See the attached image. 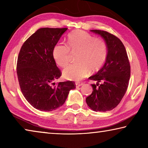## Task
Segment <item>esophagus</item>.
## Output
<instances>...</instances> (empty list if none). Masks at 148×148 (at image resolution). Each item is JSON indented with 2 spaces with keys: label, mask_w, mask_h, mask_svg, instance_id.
I'll return each mask as SVG.
<instances>
[{
  "label": "esophagus",
  "mask_w": 148,
  "mask_h": 148,
  "mask_svg": "<svg viewBox=\"0 0 148 148\" xmlns=\"http://www.w3.org/2000/svg\"><path fill=\"white\" fill-rule=\"evenodd\" d=\"M83 84L84 83H82V82H77V83H76V87H79L80 86H82Z\"/></svg>",
  "instance_id": "obj_1"
}]
</instances>
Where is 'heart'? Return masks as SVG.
<instances>
[{"instance_id":"b5f03b06","label":"heart","mask_w":148,"mask_h":148,"mask_svg":"<svg viewBox=\"0 0 148 148\" xmlns=\"http://www.w3.org/2000/svg\"><path fill=\"white\" fill-rule=\"evenodd\" d=\"M68 45L57 44L53 49V57L61 67L69 62L71 51L78 52L76 57L77 62L66 67L62 71L64 78L79 81L88 75L89 71H98L107 59L108 49L106 41L82 30H76L69 34Z\"/></svg>"}]
</instances>
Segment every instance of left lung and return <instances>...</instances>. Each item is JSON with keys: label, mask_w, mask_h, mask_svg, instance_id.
Segmentation results:
<instances>
[{"label": "left lung", "mask_w": 148, "mask_h": 148, "mask_svg": "<svg viewBox=\"0 0 148 148\" xmlns=\"http://www.w3.org/2000/svg\"><path fill=\"white\" fill-rule=\"evenodd\" d=\"M103 38L108 45L106 62L102 68L89 79L92 92L86 98L88 106L95 112H106L115 108L127 91L131 76V66L123 44L114 35L101 30H91Z\"/></svg>", "instance_id": "1"}]
</instances>
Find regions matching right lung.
I'll return each mask as SVG.
<instances>
[{
	"label": "right lung",
	"instance_id": "right-lung-1",
	"mask_svg": "<svg viewBox=\"0 0 148 148\" xmlns=\"http://www.w3.org/2000/svg\"><path fill=\"white\" fill-rule=\"evenodd\" d=\"M67 28H41L24 42L19 53L17 74L21 92L34 108L51 112L61 106L69 91L75 89L72 81H55L61 76L53 57L54 46Z\"/></svg>",
	"mask_w": 148,
	"mask_h": 148
}]
</instances>
